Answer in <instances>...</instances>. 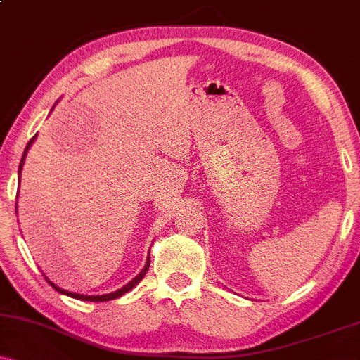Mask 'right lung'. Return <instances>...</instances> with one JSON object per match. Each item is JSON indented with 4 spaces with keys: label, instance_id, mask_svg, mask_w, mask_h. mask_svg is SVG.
Instances as JSON below:
<instances>
[{
    "label": "right lung",
    "instance_id": "1",
    "mask_svg": "<svg viewBox=\"0 0 360 360\" xmlns=\"http://www.w3.org/2000/svg\"><path fill=\"white\" fill-rule=\"evenodd\" d=\"M35 139H37V135H35L34 139H30V142H28V143H27V147H25V152H23V157H22V162H20V169H18V176H22V167H23V162H25V157H27V152H28V148H30V146H32V143H34V140H35ZM148 266H150V257L147 259V264H146V267H143V269L140 271V274H139V276H135V278L131 279L130 283L125 284V286H123L122 289H118V291H115V292H110V295H101V296H84V295H77V292L65 291V289H62V288H57L56 284L51 283V281H49V279H47V283L51 284V286H52L53 289H56V291H59L60 295L71 296V298L82 300V301H110V300L120 298V296H123V295H125V292L130 291V289H134L135 286H137V284L140 283V281L143 279V276L147 274V271H148Z\"/></svg>",
    "mask_w": 360,
    "mask_h": 360
}]
</instances>
